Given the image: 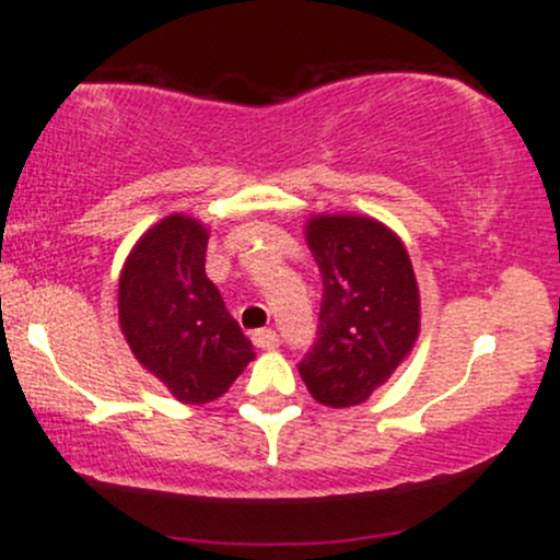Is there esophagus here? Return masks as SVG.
I'll use <instances>...</instances> for the list:
<instances>
[{"label":"esophagus","mask_w":560,"mask_h":560,"mask_svg":"<svg viewBox=\"0 0 560 560\" xmlns=\"http://www.w3.org/2000/svg\"><path fill=\"white\" fill-rule=\"evenodd\" d=\"M252 340H255V346L260 350L279 348V335H276L273 329H257L255 335H252Z\"/></svg>","instance_id":"1"}]
</instances>
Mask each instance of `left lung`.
I'll return each instance as SVG.
<instances>
[{"mask_svg": "<svg viewBox=\"0 0 560 560\" xmlns=\"http://www.w3.org/2000/svg\"><path fill=\"white\" fill-rule=\"evenodd\" d=\"M305 242L324 294L300 377L324 407H355L388 383L420 337L415 268L398 233L366 214H313Z\"/></svg>", "mask_w": 560, "mask_h": 560, "instance_id": "obj_1", "label": "left lung"}]
</instances>
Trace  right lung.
Segmentation results:
<instances>
[{
    "instance_id": "obj_1",
    "label": "right lung",
    "mask_w": 560,
    "mask_h": 560,
    "mask_svg": "<svg viewBox=\"0 0 560 560\" xmlns=\"http://www.w3.org/2000/svg\"><path fill=\"white\" fill-rule=\"evenodd\" d=\"M210 229L175 212L151 225L119 276L127 346L180 404H210L255 359L249 337L207 279Z\"/></svg>"
}]
</instances>
